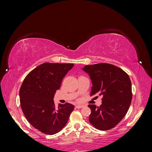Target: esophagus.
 <instances>
[{
  "mask_svg": "<svg viewBox=\"0 0 152 152\" xmlns=\"http://www.w3.org/2000/svg\"><path fill=\"white\" fill-rule=\"evenodd\" d=\"M84 107V105H82V104H77V105H76L75 106V107L77 108H82Z\"/></svg>",
  "mask_w": 152,
  "mask_h": 152,
  "instance_id": "esophagus-1",
  "label": "esophagus"
}]
</instances>
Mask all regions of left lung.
<instances>
[{
    "label": "left lung",
    "mask_w": 152,
    "mask_h": 152,
    "mask_svg": "<svg viewBox=\"0 0 152 152\" xmlns=\"http://www.w3.org/2000/svg\"><path fill=\"white\" fill-rule=\"evenodd\" d=\"M92 82L91 96H103L99 107L89 104V122L99 130L113 128L125 117L132 100L130 78L121 68L108 63L86 65L82 68Z\"/></svg>",
    "instance_id": "left-lung-1"
}]
</instances>
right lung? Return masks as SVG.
Instances as JSON below:
<instances>
[{
	"instance_id": "add662e5",
	"label": "right lung",
	"mask_w": 152,
	"mask_h": 152,
	"mask_svg": "<svg viewBox=\"0 0 152 152\" xmlns=\"http://www.w3.org/2000/svg\"><path fill=\"white\" fill-rule=\"evenodd\" d=\"M73 63H44L26 75L20 89V104L27 121L36 129L52 135L65 126L74 105L66 103L55 107L53 101L63 79Z\"/></svg>"
}]
</instances>
